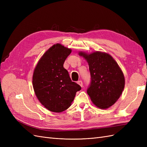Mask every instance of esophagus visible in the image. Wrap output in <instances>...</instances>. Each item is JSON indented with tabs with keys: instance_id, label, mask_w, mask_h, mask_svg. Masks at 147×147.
Returning <instances> with one entry per match:
<instances>
[{
	"instance_id": "esophagus-1",
	"label": "esophagus",
	"mask_w": 147,
	"mask_h": 147,
	"mask_svg": "<svg viewBox=\"0 0 147 147\" xmlns=\"http://www.w3.org/2000/svg\"><path fill=\"white\" fill-rule=\"evenodd\" d=\"M77 83H78V84H79V85L81 87H83V82H82V81L79 80V81L77 82Z\"/></svg>"
}]
</instances>
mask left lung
I'll return each instance as SVG.
<instances>
[{"instance_id": "1", "label": "left lung", "mask_w": 147, "mask_h": 147, "mask_svg": "<svg viewBox=\"0 0 147 147\" xmlns=\"http://www.w3.org/2000/svg\"><path fill=\"white\" fill-rule=\"evenodd\" d=\"M78 55L86 60L91 82L87 93L97 107L107 109L113 105L121 95L125 84L124 74L113 57L105 52Z\"/></svg>"}]
</instances>
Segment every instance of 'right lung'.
Masks as SVG:
<instances>
[{"label": "right lung", "instance_id": "add662e5", "mask_svg": "<svg viewBox=\"0 0 147 147\" xmlns=\"http://www.w3.org/2000/svg\"><path fill=\"white\" fill-rule=\"evenodd\" d=\"M72 52L60 43L51 47L39 59L33 73V88L39 102L48 110L59 113L72 104L81 86L71 80L64 63Z\"/></svg>", "mask_w": 147, "mask_h": 147}]
</instances>
